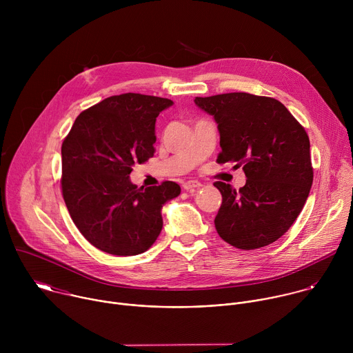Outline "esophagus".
<instances>
[{"instance_id": "obj_1", "label": "esophagus", "mask_w": 353, "mask_h": 353, "mask_svg": "<svg viewBox=\"0 0 353 353\" xmlns=\"http://www.w3.org/2000/svg\"><path fill=\"white\" fill-rule=\"evenodd\" d=\"M201 184L199 181H195V180H188V181H185V183H183V188L185 190V191H191V190H195V188H199Z\"/></svg>"}]
</instances>
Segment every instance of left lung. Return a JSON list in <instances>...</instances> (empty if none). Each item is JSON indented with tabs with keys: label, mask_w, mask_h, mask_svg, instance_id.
<instances>
[{
	"label": "left lung",
	"mask_w": 353,
	"mask_h": 353,
	"mask_svg": "<svg viewBox=\"0 0 353 353\" xmlns=\"http://www.w3.org/2000/svg\"><path fill=\"white\" fill-rule=\"evenodd\" d=\"M221 135L219 163L243 166L239 191L216 181L222 205L218 234L241 250L276 241L305 207L313 184L310 141L305 128L276 99L244 92L195 97Z\"/></svg>",
	"instance_id": "8db88e82"
}]
</instances>
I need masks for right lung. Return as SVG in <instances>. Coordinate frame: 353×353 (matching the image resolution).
Segmentation results:
<instances>
[{
  "mask_svg": "<svg viewBox=\"0 0 353 353\" xmlns=\"http://www.w3.org/2000/svg\"><path fill=\"white\" fill-rule=\"evenodd\" d=\"M170 99L141 93L110 96L83 110L61 146V188L68 212L96 248L137 256L158 239L162 208L181 188L174 181L137 187L132 166L154 157L155 123Z\"/></svg>",
  "mask_w": 353,
  "mask_h": 353,
  "instance_id": "obj_1",
  "label": "right lung"
}]
</instances>
